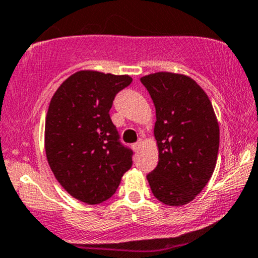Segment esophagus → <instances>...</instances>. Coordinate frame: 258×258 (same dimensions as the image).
<instances>
[{"label":"esophagus","instance_id":"1","mask_svg":"<svg viewBox=\"0 0 258 258\" xmlns=\"http://www.w3.org/2000/svg\"><path fill=\"white\" fill-rule=\"evenodd\" d=\"M132 148H134L135 152H138V151L141 150V148H142V142H141V141H140V142L135 143V145L132 146Z\"/></svg>","mask_w":258,"mask_h":258}]
</instances>
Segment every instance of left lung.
I'll use <instances>...</instances> for the list:
<instances>
[{"mask_svg":"<svg viewBox=\"0 0 258 258\" xmlns=\"http://www.w3.org/2000/svg\"><path fill=\"white\" fill-rule=\"evenodd\" d=\"M156 107L158 164L147 175L154 197L169 207L190 203L213 175L219 123L205 91L191 78L159 72L141 78Z\"/></svg>","mask_w":258,"mask_h":258,"instance_id":"8db88e82","label":"left lung"}]
</instances>
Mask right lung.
<instances>
[{
    "label": "right lung",
    "mask_w": 258,
    "mask_h": 258,
    "mask_svg": "<svg viewBox=\"0 0 258 258\" xmlns=\"http://www.w3.org/2000/svg\"><path fill=\"white\" fill-rule=\"evenodd\" d=\"M131 83L128 75L80 70L50 100L44 132L48 163L65 190L86 204L112 197L132 165V151L120 142L108 113L116 94Z\"/></svg>",
    "instance_id": "add662e5"
}]
</instances>
